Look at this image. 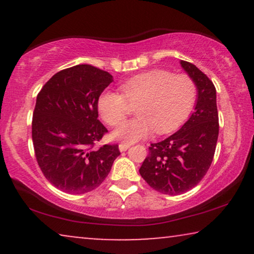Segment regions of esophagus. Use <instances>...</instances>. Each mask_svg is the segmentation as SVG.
Listing matches in <instances>:
<instances>
[{
	"label": "esophagus",
	"instance_id": "34e87169",
	"mask_svg": "<svg viewBox=\"0 0 254 254\" xmlns=\"http://www.w3.org/2000/svg\"><path fill=\"white\" fill-rule=\"evenodd\" d=\"M130 147V144L129 143H125V142H123V143H120L119 144V149H120V151H126L128 148Z\"/></svg>",
	"mask_w": 254,
	"mask_h": 254
}]
</instances>
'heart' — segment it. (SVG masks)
I'll use <instances>...</instances> for the list:
<instances>
[{
  "mask_svg": "<svg viewBox=\"0 0 254 254\" xmlns=\"http://www.w3.org/2000/svg\"><path fill=\"white\" fill-rule=\"evenodd\" d=\"M121 95L105 91L99 96L98 111L110 126H118L131 107L137 109L136 120L120 125L113 136L133 143L152 133L175 130L192 111L196 99V85L186 74L173 75L155 69L134 76L120 85Z\"/></svg>",
  "mask_w": 254,
  "mask_h": 254,
  "instance_id": "b5f03b06",
  "label": "heart"
}]
</instances>
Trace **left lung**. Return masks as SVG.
<instances>
[{
	"mask_svg": "<svg viewBox=\"0 0 254 254\" xmlns=\"http://www.w3.org/2000/svg\"><path fill=\"white\" fill-rule=\"evenodd\" d=\"M195 82V111L178 131L158 143H151L140 175L162 194L178 195L199 184L213 162L218 137L216 89L196 65L180 61Z\"/></svg>",
	"mask_w": 254,
	"mask_h": 254,
	"instance_id": "obj_1",
	"label": "left lung"
}]
</instances>
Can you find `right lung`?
Masks as SVG:
<instances>
[{"instance_id": "add662e5", "label": "right lung", "mask_w": 254, "mask_h": 254, "mask_svg": "<svg viewBox=\"0 0 254 254\" xmlns=\"http://www.w3.org/2000/svg\"><path fill=\"white\" fill-rule=\"evenodd\" d=\"M112 75L91 64L57 72L37 96L32 141L45 178L62 192L84 194L102 184L120 155L118 144L96 142L107 133L98 120V99Z\"/></svg>"}]
</instances>
